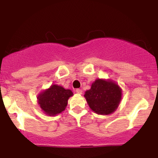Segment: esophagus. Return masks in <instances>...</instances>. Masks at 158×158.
Returning <instances> with one entry per match:
<instances>
[{
  "label": "esophagus",
  "instance_id": "34e87169",
  "mask_svg": "<svg viewBox=\"0 0 158 158\" xmlns=\"http://www.w3.org/2000/svg\"><path fill=\"white\" fill-rule=\"evenodd\" d=\"M76 92H77V94H82V90H81V89H77L76 90Z\"/></svg>",
  "mask_w": 158,
  "mask_h": 158
}]
</instances>
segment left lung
<instances>
[{
	"instance_id": "left-lung-1",
	"label": "left lung",
	"mask_w": 158,
	"mask_h": 158,
	"mask_svg": "<svg viewBox=\"0 0 158 158\" xmlns=\"http://www.w3.org/2000/svg\"><path fill=\"white\" fill-rule=\"evenodd\" d=\"M84 97L88 106L96 114L108 115L118 108L122 99V90L112 80L97 79Z\"/></svg>"
}]
</instances>
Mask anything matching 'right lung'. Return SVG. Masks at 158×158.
<instances>
[{
  "instance_id": "add662e5",
  "label": "right lung",
  "mask_w": 158,
  "mask_h": 158,
  "mask_svg": "<svg viewBox=\"0 0 158 158\" xmlns=\"http://www.w3.org/2000/svg\"><path fill=\"white\" fill-rule=\"evenodd\" d=\"M73 92L62 86L52 85L38 96V102L41 110L49 116H55L65 110L68 99Z\"/></svg>"
}]
</instances>
